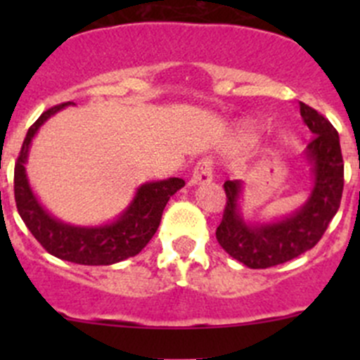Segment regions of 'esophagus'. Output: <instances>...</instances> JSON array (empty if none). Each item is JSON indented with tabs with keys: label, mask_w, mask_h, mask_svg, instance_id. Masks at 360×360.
<instances>
[{
	"label": "esophagus",
	"mask_w": 360,
	"mask_h": 360,
	"mask_svg": "<svg viewBox=\"0 0 360 360\" xmlns=\"http://www.w3.org/2000/svg\"><path fill=\"white\" fill-rule=\"evenodd\" d=\"M212 181V165H210L209 160H200V162L195 165L193 174H191L190 184H205Z\"/></svg>",
	"instance_id": "1"
}]
</instances>
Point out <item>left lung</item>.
I'll return each mask as SVG.
<instances>
[{"instance_id": "8db88e82", "label": "left lung", "mask_w": 360, "mask_h": 360, "mask_svg": "<svg viewBox=\"0 0 360 360\" xmlns=\"http://www.w3.org/2000/svg\"><path fill=\"white\" fill-rule=\"evenodd\" d=\"M311 141L304 150L310 165L311 191L307 202L289 216L270 223H248L240 210L244 183L226 181V207L216 230L219 245L249 268H270L307 252L322 238L340 209L343 193V157L340 136L328 118L300 103Z\"/></svg>"}]
</instances>
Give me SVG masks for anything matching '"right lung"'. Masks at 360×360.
I'll use <instances>...</instances> for the list:
<instances>
[{"instance_id": "1", "label": "right lung", "mask_w": 360, "mask_h": 360, "mask_svg": "<svg viewBox=\"0 0 360 360\" xmlns=\"http://www.w3.org/2000/svg\"><path fill=\"white\" fill-rule=\"evenodd\" d=\"M72 103H64L43 112L25 134L20 155L15 162L13 191L20 217L32 233L52 256L76 264H115L139 254L157 233L162 212L167 202L177 190L184 186L181 177L151 181L137 188L132 202L115 221L99 226H76L64 223L49 212L29 184L25 174L29 148L39 127Z\"/></svg>"}]
</instances>
